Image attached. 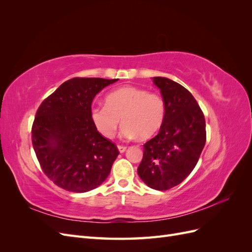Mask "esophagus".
<instances>
[{"instance_id": "34e87169", "label": "esophagus", "mask_w": 252, "mask_h": 252, "mask_svg": "<svg viewBox=\"0 0 252 252\" xmlns=\"http://www.w3.org/2000/svg\"><path fill=\"white\" fill-rule=\"evenodd\" d=\"M118 148H119V151L121 152V154L126 150V146H123V145H118Z\"/></svg>"}]
</instances>
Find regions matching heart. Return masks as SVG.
Wrapping results in <instances>:
<instances>
[{
	"mask_svg": "<svg viewBox=\"0 0 252 252\" xmlns=\"http://www.w3.org/2000/svg\"><path fill=\"white\" fill-rule=\"evenodd\" d=\"M97 131L107 139L116 133L122 118L121 135L125 139H148L162 127L165 103L161 95L148 90L124 86L111 91L105 97V105L95 106L90 112Z\"/></svg>",
	"mask_w": 252,
	"mask_h": 252,
	"instance_id": "obj_1",
	"label": "heart"
}]
</instances>
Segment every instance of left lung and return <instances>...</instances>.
<instances>
[{
	"label": "left lung",
	"instance_id": "1",
	"mask_svg": "<svg viewBox=\"0 0 252 252\" xmlns=\"http://www.w3.org/2000/svg\"><path fill=\"white\" fill-rule=\"evenodd\" d=\"M165 103V119L159 132L144 144L139 177L152 189L167 190L190 174L206 142L202 109L189 91L179 83L156 77Z\"/></svg>",
	"mask_w": 252,
	"mask_h": 252
}]
</instances>
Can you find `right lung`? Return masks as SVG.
<instances>
[{
  "instance_id": "add662e5",
  "label": "right lung",
  "mask_w": 252,
  "mask_h": 252,
  "mask_svg": "<svg viewBox=\"0 0 252 252\" xmlns=\"http://www.w3.org/2000/svg\"><path fill=\"white\" fill-rule=\"evenodd\" d=\"M118 79L73 78L64 82L36 110L32 146L43 172L72 192L100 186L120 151L97 131L90 117L96 94Z\"/></svg>"
}]
</instances>
